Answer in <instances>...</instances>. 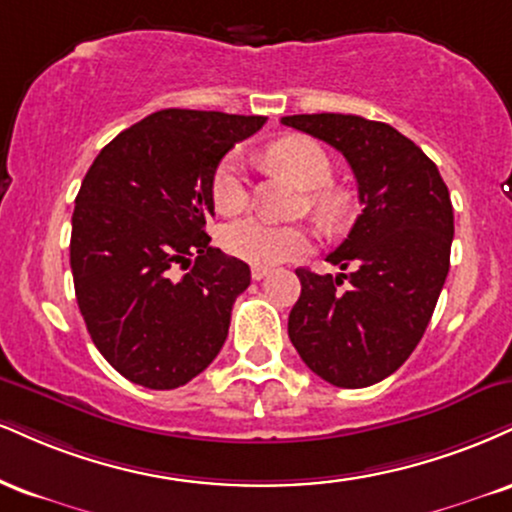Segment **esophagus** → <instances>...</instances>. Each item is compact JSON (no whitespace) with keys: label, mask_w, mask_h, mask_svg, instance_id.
Listing matches in <instances>:
<instances>
[{"label":"esophagus","mask_w":512,"mask_h":512,"mask_svg":"<svg viewBox=\"0 0 512 512\" xmlns=\"http://www.w3.org/2000/svg\"><path fill=\"white\" fill-rule=\"evenodd\" d=\"M267 274H269V267H257V264H255V267L250 269V276H252V279H255V281H262Z\"/></svg>","instance_id":"obj_1"}]
</instances>
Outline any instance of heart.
I'll use <instances>...</instances> for the list:
<instances>
[{
    "mask_svg": "<svg viewBox=\"0 0 512 512\" xmlns=\"http://www.w3.org/2000/svg\"><path fill=\"white\" fill-rule=\"evenodd\" d=\"M269 164L291 174L300 186L312 188L310 205L324 221H338L343 214V197L326 188L331 178V159L326 150L305 135H288L276 140L267 150ZM212 202L219 212L236 214L248 205V186H245L243 166L236 155L221 159L212 176ZM221 248L240 260L272 267L310 250L312 236L303 226L276 224L264 217H245L226 224L219 233Z\"/></svg>",
    "mask_w": 512,
    "mask_h": 512,
    "instance_id": "obj_1",
    "label": "heart"
}]
</instances>
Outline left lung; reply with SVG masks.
Here are the masks:
<instances>
[{"mask_svg": "<svg viewBox=\"0 0 512 512\" xmlns=\"http://www.w3.org/2000/svg\"><path fill=\"white\" fill-rule=\"evenodd\" d=\"M281 123L348 159L362 205L348 238L326 257L348 274L295 269L303 291L288 336L317 377L365 389L408 360L434 315L451 264V195L432 159L389 123L353 114Z\"/></svg>", "mask_w": 512, "mask_h": 512, "instance_id": "8db88e82", "label": "left lung"}]
</instances>
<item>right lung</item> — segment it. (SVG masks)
Here are the masks:
<instances>
[{"mask_svg": "<svg viewBox=\"0 0 512 512\" xmlns=\"http://www.w3.org/2000/svg\"><path fill=\"white\" fill-rule=\"evenodd\" d=\"M264 116L162 109L116 135L80 183L71 272L104 360L145 389L188 384L219 355L250 267L209 245L212 176Z\"/></svg>", "mask_w": 512, "mask_h": 512, "instance_id": "1", "label": "right lung"}]
</instances>
